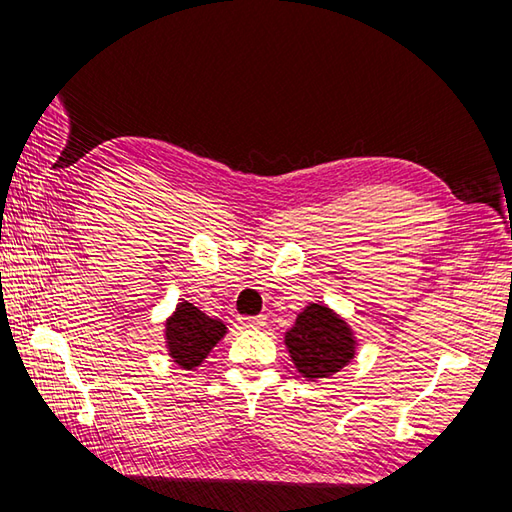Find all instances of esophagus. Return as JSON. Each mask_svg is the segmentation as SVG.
Segmentation results:
<instances>
[{
    "instance_id": "obj_1",
    "label": "esophagus",
    "mask_w": 512,
    "mask_h": 512,
    "mask_svg": "<svg viewBox=\"0 0 512 512\" xmlns=\"http://www.w3.org/2000/svg\"><path fill=\"white\" fill-rule=\"evenodd\" d=\"M243 329H262L267 324L265 316H245L239 320Z\"/></svg>"
}]
</instances>
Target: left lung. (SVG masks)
Instances as JSON below:
<instances>
[{
  "instance_id": "left-lung-1",
  "label": "left lung",
  "mask_w": 512,
  "mask_h": 512,
  "mask_svg": "<svg viewBox=\"0 0 512 512\" xmlns=\"http://www.w3.org/2000/svg\"><path fill=\"white\" fill-rule=\"evenodd\" d=\"M284 344L299 374L307 380L331 378L356 354L350 324L329 305L309 303L284 335Z\"/></svg>"
}]
</instances>
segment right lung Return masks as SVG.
<instances>
[{
    "instance_id": "add662e5",
    "label": "right lung",
    "mask_w": 512,
    "mask_h": 512,
    "mask_svg": "<svg viewBox=\"0 0 512 512\" xmlns=\"http://www.w3.org/2000/svg\"><path fill=\"white\" fill-rule=\"evenodd\" d=\"M226 333V324L220 318L207 316L194 303L183 299L164 322L168 356L185 371L200 367Z\"/></svg>"
}]
</instances>
